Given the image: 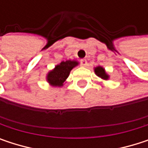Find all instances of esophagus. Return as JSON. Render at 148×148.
<instances>
[{"instance_id": "1", "label": "esophagus", "mask_w": 148, "mask_h": 148, "mask_svg": "<svg viewBox=\"0 0 148 148\" xmlns=\"http://www.w3.org/2000/svg\"><path fill=\"white\" fill-rule=\"evenodd\" d=\"M80 64H81L82 66H84V67H86V66H87V62H86V59H81V60H80Z\"/></svg>"}]
</instances>
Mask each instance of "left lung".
<instances>
[{"mask_svg":"<svg viewBox=\"0 0 148 148\" xmlns=\"http://www.w3.org/2000/svg\"><path fill=\"white\" fill-rule=\"evenodd\" d=\"M94 71H95V74H97L99 77L102 78V79H108V78H109V75L105 73V70H104V69H103L102 67L99 66V67L95 68V69H94Z\"/></svg>","mask_w":148,"mask_h":148,"instance_id":"left-lung-1","label":"left lung"}]
</instances>
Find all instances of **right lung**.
<instances>
[{
	"label": "right lung",
	"instance_id": "1",
	"mask_svg": "<svg viewBox=\"0 0 148 148\" xmlns=\"http://www.w3.org/2000/svg\"><path fill=\"white\" fill-rule=\"evenodd\" d=\"M78 65L76 61H66L62 62L60 64L56 65V68L50 71L47 75L48 82L53 86H62L69 77L70 71L75 66Z\"/></svg>",
	"mask_w": 148,
	"mask_h": 148
}]
</instances>
